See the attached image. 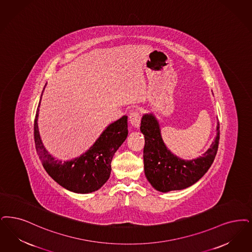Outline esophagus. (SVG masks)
<instances>
[{
  "instance_id": "34e87169",
  "label": "esophagus",
  "mask_w": 252,
  "mask_h": 252,
  "mask_svg": "<svg viewBox=\"0 0 252 252\" xmlns=\"http://www.w3.org/2000/svg\"><path fill=\"white\" fill-rule=\"evenodd\" d=\"M141 115L139 111H133L129 115V123L134 127H139L141 125Z\"/></svg>"
}]
</instances>
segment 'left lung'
<instances>
[{
    "label": "left lung",
    "mask_w": 252,
    "mask_h": 252,
    "mask_svg": "<svg viewBox=\"0 0 252 252\" xmlns=\"http://www.w3.org/2000/svg\"><path fill=\"white\" fill-rule=\"evenodd\" d=\"M141 133L144 135V173L152 187L160 192L180 190L199 181L211 167L220 142V123L217 136L202 157L185 160L173 155L162 140L158 121L152 113L141 118Z\"/></svg>",
    "instance_id": "8db88e82"
}]
</instances>
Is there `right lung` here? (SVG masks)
Returning <instances> with one entry per match:
<instances>
[{"label":"right lung","mask_w":252,"mask_h":252,"mask_svg":"<svg viewBox=\"0 0 252 252\" xmlns=\"http://www.w3.org/2000/svg\"><path fill=\"white\" fill-rule=\"evenodd\" d=\"M40 101L35 114L33 135L35 149L44 169L54 181L67 190L85 194L99 189L110 178L114 153L127 137V116L124 115L109 125L89 150L81 157L62 162L47 151L41 141L37 125Z\"/></svg>","instance_id":"right-lung-1"}]
</instances>
